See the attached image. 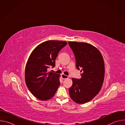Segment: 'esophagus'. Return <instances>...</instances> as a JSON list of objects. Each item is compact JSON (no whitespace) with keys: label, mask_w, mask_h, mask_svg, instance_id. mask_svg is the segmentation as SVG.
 Instances as JSON below:
<instances>
[{"label":"esophagus","mask_w":125,"mask_h":125,"mask_svg":"<svg viewBox=\"0 0 125 125\" xmlns=\"http://www.w3.org/2000/svg\"><path fill=\"white\" fill-rule=\"evenodd\" d=\"M61 77H62V78L63 80H64V79H67L68 78V76H66V75H64V74H62V75H61Z\"/></svg>","instance_id":"34e87169"}]
</instances>
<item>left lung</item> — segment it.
<instances>
[{"mask_svg": "<svg viewBox=\"0 0 125 125\" xmlns=\"http://www.w3.org/2000/svg\"><path fill=\"white\" fill-rule=\"evenodd\" d=\"M76 58V67L81 69V78H72L70 96L74 101L83 104L93 99L100 92L105 74L103 57L98 49L86 42H69Z\"/></svg>", "mask_w": 125, "mask_h": 125, "instance_id": "left-lung-1", "label": "left lung"}]
</instances>
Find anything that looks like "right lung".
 <instances>
[{"mask_svg":"<svg viewBox=\"0 0 125 125\" xmlns=\"http://www.w3.org/2000/svg\"><path fill=\"white\" fill-rule=\"evenodd\" d=\"M67 44L61 41L44 42L33 49L28 59L25 73L26 83L32 95L41 100L54 96L60 84V75L47 69L55 66L59 52Z\"/></svg>","mask_w":125,"mask_h":125,"instance_id":"1","label":"right lung"}]
</instances>
